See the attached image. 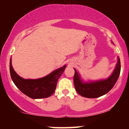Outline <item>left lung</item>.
<instances>
[{
  "mask_svg": "<svg viewBox=\"0 0 129 129\" xmlns=\"http://www.w3.org/2000/svg\"><path fill=\"white\" fill-rule=\"evenodd\" d=\"M120 72L121 63L119 57H118V62L113 72L106 79L84 82L81 79L79 74L75 69L73 81L75 89L80 95L83 97L88 98L100 97L106 94L113 88L119 78Z\"/></svg>",
  "mask_w": 129,
  "mask_h": 129,
  "instance_id": "obj_1",
  "label": "left lung"
}]
</instances>
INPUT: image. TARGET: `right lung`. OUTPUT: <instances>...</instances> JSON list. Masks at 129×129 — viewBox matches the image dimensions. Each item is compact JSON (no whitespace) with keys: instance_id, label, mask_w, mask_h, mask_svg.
Instances as JSON below:
<instances>
[{"instance_id":"add662e5","label":"right lung","mask_w":129,"mask_h":129,"mask_svg":"<svg viewBox=\"0 0 129 129\" xmlns=\"http://www.w3.org/2000/svg\"><path fill=\"white\" fill-rule=\"evenodd\" d=\"M66 68L65 65L39 79H25L16 73L11 64V59L10 61V75L13 82L22 93L33 99L45 98L52 95L56 90L57 80Z\"/></svg>"}]
</instances>
